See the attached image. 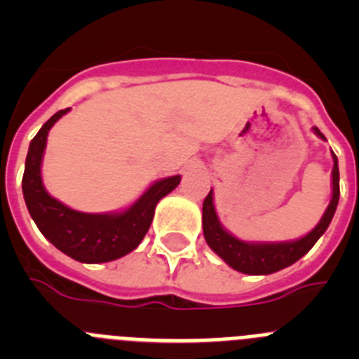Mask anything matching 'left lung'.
Masks as SVG:
<instances>
[{
	"instance_id": "8db88e82",
	"label": "left lung",
	"mask_w": 359,
	"mask_h": 359,
	"mask_svg": "<svg viewBox=\"0 0 359 359\" xmlns=\"http://www.w3.org/2000/svg\"><path fill=\"white\" fill-rule=\"evenodd\" d=\"M315 133L325 140V136L320 133L318 128H315ZM332 198L329 203L327 210L320 219L313 230L304 236L302 239L290 241V243H246L231 233H228L219 223V217L215 214L214 207V194L212 190L203 201V233L207 244L217 253L230 268L237 269L241 273L246 275H269L275 273L278 269H284L287 266L294 264L298 259H302L316 241L323 236V231L327 230L334 215L338 199H340V170H338V158L332 152Z\"/></svg>"
}]
</instances>
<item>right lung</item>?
Returning <instances> with one entry per match:
<instances>
[{
    "label": "right lung",
    "instance_id": "obj_1",
    "mask_svg": "<svg viewBox=\"0 0 359 359\" xmlns=\"http://www.w3.org/2000/svg\"><path fill=\"white\" fill-rule=\"evenodd\" d=\"M68 111L69 107L57 111L30 142L23 174L25 203L41 233L57 250L86 264L115 261L142 243L152 223L158 201L172 192L182 177H163L149 187L128 210L118 214H84L66 207L44 189L41 163L48 131Z\"/></svg>",
    "mask_w": 359,
    "mask_h": 359
}]
</instances>
